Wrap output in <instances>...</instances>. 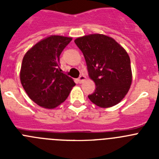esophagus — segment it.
Wrapping results in <instances>:
<instances>
[{
	"label": "esophagus",
	"mask_w": 159,
	"mask_h": 159,
	"mask_svg": "<svg viewBox=\"0 0 159 159\" xmlns=\"http://www.w3.org/2000/svg\"><path fill=\"white\" fill-rule=\"evenodd\" d=\"M85 80H86V76H85V75H80L78 79L79 83H80V84L84 83Z\"/></svg>",
	"instance_id": "obj_1"
}]
</instances>
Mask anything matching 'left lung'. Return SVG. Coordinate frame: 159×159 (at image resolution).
<instances>
[{
	"label": "left lung",
	"mask_w": 159,
	"mask_h": 159,
	"mask_svg": "<svg viewBox=\"0 0 159 159\" xmlns=\"http://www.w3.org/2000/svg\"><path fill=\"white\" fill-rule=\"evenodd\" d=\"M75 43L84 54L90 79L96 85L95 92L88 95L90 100L102 108L121 102L132 83L127 51L112 37L99 33L76 38Z\"/></svg>",
	"instance_id": "1"
}]
</instances>
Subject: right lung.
<instances>
[{
    "mask_svg": "<svg viewBox=\"0 0 159 159\" xmlns=\"http://www.w3.org/2000/svg\"><path fill=\"white\" fill-rule=\"evenodd\" d=\"M72 40L51 35L36 43L25 53L20 80L29 97L36 104L53 109L65 101L75 85L60 68V56Z\"/></svg>",
    "mask_w": 159,
    "mask_h": 159,
    "instance_id": "1",
    "label": "right lung"
}]
</instances>
